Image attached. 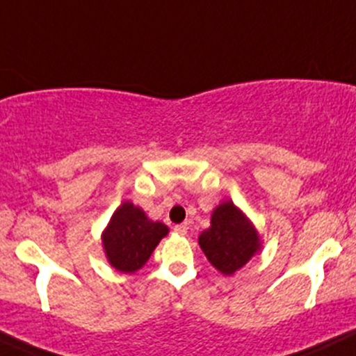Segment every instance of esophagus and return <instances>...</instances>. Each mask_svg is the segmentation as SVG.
Listing matches in <instances>:
<instances>
[{"instance_id":"1","label":"esophagus","mask_w":356,"mask_h":356,"mask_svg":"<svg viewBox=\"0 0 356 356\" xmlns=\"http://www.w3.org/2000/svg\"><path fill=\"white\" fill-rule=\"evenodd\" d=\"M174 232H175V234H179V236H186V234H188V225H186V224L175 225Z\"/></svg>"}]
</instances>
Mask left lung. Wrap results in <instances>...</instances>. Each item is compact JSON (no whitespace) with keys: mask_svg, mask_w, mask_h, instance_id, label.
<instances>
[{"mask_svg":"<svg viewBox=\"0 0 356 356\" xmlns=\"http://www.w3.org/2000/svg\"><path fill=\"white\" fill-rule=\"evenodd\" d=\"M198 243L208 261L227 275L234 274L260 250L257 231L232 201L215 208L211 227L201 232Z\"/></svg>","mask_w":356,"mask_h":356,"instance_id":"8db88e82","label":"left lung"}]
</instances>
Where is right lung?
<instances>
[{
    "label": "right lung",
    "mask_w": 356,
    "mask_h": 356,
    "mask_svg": "<svg viewBox=\"0 0 356 356\" xmlns=\"http://www.w3.org/2000/svg\"><path fill=\"white\" fill-rule=\"evenodd\" d=\"M168 227L152 222L141 208L124 203L111 217L103 234V246L108 261L120 272H136L148 261Z\"/></svg>",
    "instance_id": "1"
}]
</instances>
